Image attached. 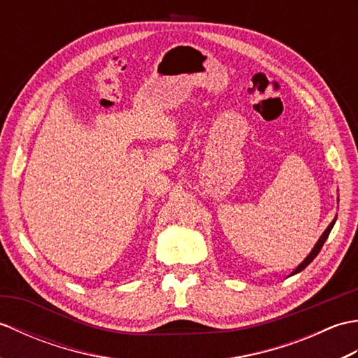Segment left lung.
Wrapping results in <instances>:
<instances>
[{
	"label": "left lung",
	"mask_w": 358,
	"mask_h": 358,
	"mask_svg": "<svg viewBox=\"0 0 358 358\" xmlns=\"http://www.w3.org/2000/svg\"><path fill=\"white\" fill-rule=\"evenodd\" d=\"M334 223H336V218H334L332 220V223L328 226V227H326V231L323 232V235H322V237H320V240H318L317 241V245L314 246V249L313 250H310V254L305 258V262H303L300 266H299V268H296L294 272H292V275H294V273H296V272H300V271H303V269H305L306 268V266L310 263V262H313L314 260V258L318 255V252H320V249L323 248V245H324V241H326V238H328L329 237V232L332 231V226H334Z\"/></svg>",
	"instance_id": "8db88e82"
}]
</instances>
